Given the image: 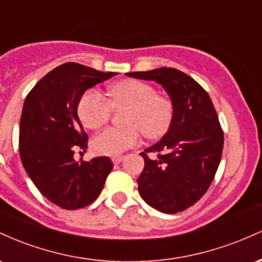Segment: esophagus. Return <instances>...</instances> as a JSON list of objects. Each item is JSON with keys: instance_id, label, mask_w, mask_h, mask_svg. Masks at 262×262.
Masks as SVG:
<instances>
[{"instance_id": "obj_1", "label": "esophagus", "mask_w": 262, "mask_h": 262, "mask_svg": "<svg viewBox=\"0 0 262 262\" xmlns=\"http://www.w3.org/2000/svg\"><path fill=\"white\" fill-rule=\"evenodd\" d=\"M123 160V156H113L112 158V161L114 164H119V162H122Z\"/></svg>"}]
</instances>
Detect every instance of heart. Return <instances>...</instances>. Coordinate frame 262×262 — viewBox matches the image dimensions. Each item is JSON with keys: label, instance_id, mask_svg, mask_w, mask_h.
I'll use <instances>...</instances> for the list:
<instances>
[{"label": "heart", "instance_id": "heart-1", "mask_svg": "<svg viewBox=\"0 0 262 262\" xmlns=\"http://www.w3.org/2000/svg\"><path fill=\"white\" fill-rule=\"evenodd\" d=\"M111 101L95 90H89L80 98L77 114L89 129L103 125L113 107L128 108L125 128H106L92 139V148L102 155H119L140 141L141 133L149 139L167 133L175 116L173 102L167 96L158 95L149 83L139 80H122L110 89Z\"/></svg>", "mask_w": 262, "mask_h": 262}]
</instances>
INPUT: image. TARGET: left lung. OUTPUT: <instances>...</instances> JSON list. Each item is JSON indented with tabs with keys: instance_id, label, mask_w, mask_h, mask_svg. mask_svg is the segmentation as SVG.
I'll list each match as a JSON object with an SVG mask.
<instances>
[{
	"instance_id": "1",
	"label": "left lung",
	"mask_w": 262,
	"mask_h": 262,
	"mask_svg": "<svg viewBox=\"0 0 262 262\" xmlns=\"http://www.w3.org/2000/svg\"><path fill=\"white\" fill-rule=\"evenodd\" d=\"M125 75L156 81L173 102L175 116L167 133L140 154L145 165L137 182L150 207L167 214L182 212L206 193L218 170L224 134L217 112L206 90L176 69ZM148 152L157 156L150 159Z\"/></svg>"
}]
</instances>
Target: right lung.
<instances>
[{"mask_svg": "<svg viewBox=\"0 0 262 262\" xmlns=\"http://www.w3.org/2000/svg\"><path fill=\"white\" fill-rule=\"evenodd\" d=\"M116 73L66 62L48 73L27 95L19 123V155L26 172L45 198L60 208L89 206L113 169L108 156L75 161L89 137L77 116L86 90Z\"/></svg>", "mask_w": 262, "mask_h": 262, "instance_id": "add662e5", "label": "right lung"}]
</instances>
